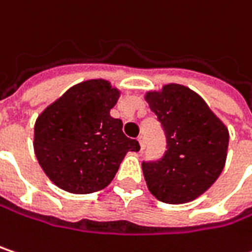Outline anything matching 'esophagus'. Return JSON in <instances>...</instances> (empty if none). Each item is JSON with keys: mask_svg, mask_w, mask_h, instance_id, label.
<instances>
[{"mask_svg": "<svg viewBox=\"0 0 252 252\" xmlns=\"http://www.w3.org/2000/svg\"><path fill=\"white\" fill-rule=\"evenodd\" d=\"M137 141L140 142V148H141V150H144V147H145V142H144V137H142V135H140V137L137 138Z\"/></svg>", "mask_w": 252, "mask_h": 252, "instance_id": "1", "label": "esophagus"}]
</instances>
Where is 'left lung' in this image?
I'll return each mask as SVG.
<instances>
[{"mask_svg":"<svg viewBox=\"0 0 252 252\" xmlns=\"http://www.w3.org/2000/svg\"><path fill=\"white\" fill-rule=\"evenodd\" d=\"M165 134L159 159L142 161L148 189L157 200L184 204L204 194L224 168L228 129L189 88L168 84L145 96Z\"/></svg>","mask_w":252,"mask_h":252,"instance_id":"left-lung-1","label":"left lung"}]
</instances>
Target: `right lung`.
Wrapping results in <instances>:
<instances>
[{"mask_svg":"<svg viewBox=\"0 0 252 252\" xmlns=\"http://www.w3.org/2000/svg\"><path fill=\"white\" fill-rule=\"evenodd\" d=\"M120 93L105 80L71 87L38 117L34 150L57 187L72 194L96 192L112 181L128 151L140 144L123 132L110 110Z\"/></svg>","mask_w":252,"mask_h":252,"instance_id":"obj_1","label":"right lung"}]
</instances>
